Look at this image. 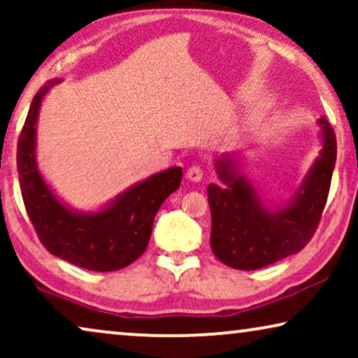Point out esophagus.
Returning a JSON list of instances; mask_svg holds the SVG:
<instances>
[{"instance_id": "34e87169", "label": "esophagus", "mask_w": 358, "mask_h": 358, "mask_svg": "<svg viewBox=\"0 0 358 358\" xmlns=\"http://www.w3.org/2000/svg\"><path fill=\"white\" fill-rule=\"evenodd\" d=\"M202 178H203V169L200 168V166L194 164L187 169V179L192 180V182H199V180H202Z\"/></svg>"}]
</instances>
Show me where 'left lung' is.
<instances>
[{
  "mask_svg": "<svg viewBox=\"0 0 358 358\" xmlns=\"http://www.w3.org/2000/svg\"><path fill=\"white\" fill-rule=\"evenodd\" d=\"M321 156L316 159L298 194L285 208L268 210L251 184L236 173L233 159H218V178L223 187L207 189L212 212L210 246L228 267L256 271L300 252L316 233L329 195L337 143L329 120L321 117Z\"/></svg>",
  "mask_w": 358,
  "mask_h": 358,
  "instance_id": "8db88e82",
  "label": "left lung"
}]
</instances>
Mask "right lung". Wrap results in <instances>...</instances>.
Instances as JSON below:
<instances>
[{"label":"right lung","mask_w":358,"mask_h":358,"mask_svg":"<svg viewBox=\"0 0 358 358\" xmlns=\"http://www.w3.org/2000/svg\"><path fill=\"white\" fill-rule=\"evenodd\" d=\"M50 81L34 97L17 140L19 185L27 215L43 248L78 267L112 272L136 261L148 246L161 203L179 189L182 169L164 173L127 190L114 203L97 213H75L58 202L36 166V122L42 97Z\"/></svg>","instance_id":"right-lung-1"}]
</instances>
